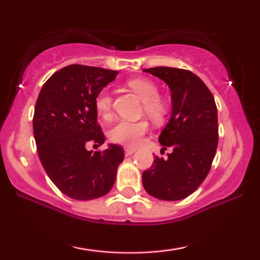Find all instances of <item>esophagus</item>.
Masks as SVG:
<instances>
[{
  "label": "esophagus",
  "instance_id": "1",
  "mask_svg": "<svg viewBox=\"0 0 260 260\" xmlns=\"http://www.w3.org/2000/svg\"><path fill=\"white\" fill-rule=\"evenodd\" d=\"M135 151H136V150H135L134 148H125V149H124V152H125V156L133 155Z\"/></svg>",
  "mask_w": 260,
  "mask_h": 260
}]
</instances>
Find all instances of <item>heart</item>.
<instances>
[{"label":"heart","instance_id":"heart-1","mask_svg":"<svg viewBox=\"0 0 260 260\" xmlns=\"http://www.w3.org/2000/svg\"><path fill=\"white\" fill-rule=\"evenodd\" d=\"M131 90H134L143 101V111L149 118L161 122L169 111L168 101L158 94V86L155 81L148 78H134L127 81ZM94 108L98 115L104 119L112 117V97L108 90H102L94 98ZM149 124L145 119L129 120L119 119L109 131V137L113 143L125 147H137L142 137L147 134Z\"/></svg>","mask_w":260,"mask_h":260}]
</instances>
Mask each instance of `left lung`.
<instances>
[{
  "instance_id": "1",
  "label": "left lung",
  "mask_w": 260,
  "mask_h": 260,
  "mask_svg": "<svg viewBox=\"0 0 260 260\" xmlns=\"http://www.w3.org/2000/svg\"><path fill=\"white\" fill-rule=\"evenodd\" d=\"M145 72L166 81L172 91L173 111L159 135L168 157L155 156L142 175L151 197L176 201L194 193L211 170L218 147V111L214 97L197 74L176 67H152Z\"/></svg>"
}]
</instances>
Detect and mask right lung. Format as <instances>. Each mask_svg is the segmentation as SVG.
I'll list each match as a JSON object with an SVG mask.
<instances>
[{"instance_id": "1", "label": "right lung", "mask_w": 260, "mask_h": 260, "mask_svg": "<svg viewBox=\"0 0 260 260\" xmlns=\"http://www.w3.org/2000/svg\"><path fill=\"white\" fill-rule=\"evenodd\" d=\"M118 71L70 65L42 86L35 104L33 131L41 165L60 191L76 200L108 194L116 180L124 149L110 144L87 151V143H104L94 98L116 79Z\"/></svg>"}]
</instances>
